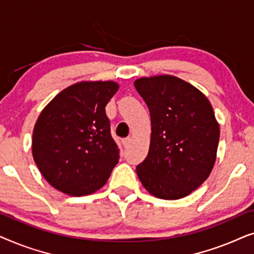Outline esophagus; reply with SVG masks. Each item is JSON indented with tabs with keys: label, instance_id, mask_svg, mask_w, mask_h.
Masks as SVG:
<instances>
[{
	"label": "esophagus",
	"instance_id": "34e87169",
	"mask_svg": "<svg viewBox=\"0 0 254 254\" xmlns=\"http://www.w3.org/2000/svg\"><path fill=\"white\" fill-rule=\"evenodd\" d=\"M130 142H131V138H130V137H126V138H124V140H123V144H124V147H125V148H128V147H129Z\"/></svg>",
	"mask_w": 254,
	"mask_h": 254
}]
</instances>
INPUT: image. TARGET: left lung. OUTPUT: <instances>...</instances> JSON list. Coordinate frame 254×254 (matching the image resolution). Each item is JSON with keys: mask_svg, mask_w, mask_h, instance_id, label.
<instances>
[{"mask_svg": "<svg viewBox=\"0 0 254 254\" xmlns=\"http://www.w3.org/2000/svg\"><path fill=\"white\" fill-rule=\"evenodd\" d=\"M135 89L151 120L148 156L136 166L151 195L178 200L196 190L216 161L220 126L209 100L200 90L171 75L141 77Z\"/></svg>", "mask_w": 254, "mask_h": 254, "instance_id": "8db88e82", "label": "left lung"}]
</instances>
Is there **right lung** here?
Segmentation results:
<instances>
[{"label": "right lung", "instance_id": "add662e5", "mask_svg": "<svg viewBox=\"0 0 254 254\" xmlns=\"http://www.w3.org/2000/svg\"><path fill=\"white\" fill-rule=\"evenodd\" d=\"M119 84L84 81L58 93L33 129L32 155L41 175L60 192L88 195L105 185L119 162L105 106Z\"/></svg>", "mask_w": 254, "mask_h": 254}]
</instances>
